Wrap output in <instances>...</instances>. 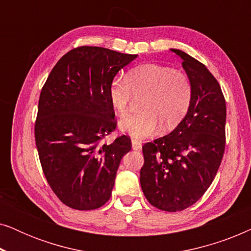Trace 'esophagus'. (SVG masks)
<instances>
[{
	"instance_id": "esophagus-1",
	"label": "esophagus",
	"mask_w": 251,
	"mask_h": 251,
	"mask_svg": "<svg viewBox=\"0 0 251 251\" xmlns=\"http://www.w3.org/2000/svg\"><path fill=\"white\" fill-rule=\"evenodd\" d=\"M131 145H132V150H135V151H140V150H142V143H140L139 140L132 139L131 140Z\"/></svg>"
}]
</instances>
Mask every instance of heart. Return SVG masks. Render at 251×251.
<instances>
[{"label":"heart","instance_id":"b5f03b06","mask_svg":"<svg viewBox=\"0 0 251 251\" xmlns=\"http://www.w3.org/2000/svg\"><path fill=\"white\" fill-rule=\"evenodd\" d=\"M145 95L143 112L121 120L120 126L133 138L143 139L159 130L174 129L186 116L192 101V84L183 72L157 64L132 68L126 81L114 80L109 85L108 99L113 109L123 116L128 112L131 97Z\"/></svg>","mask_w":251,"mask_h":251}]
</instances>
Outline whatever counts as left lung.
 Masks as SVG:
<instances>
[{"instance_id": "obj_1", "label": "left lung", "mask_w": 251, "mask_h": 251, "mask_svg": "<svg viewBox=\"0 0 251 251\" xmlns=\"http://www.w3.org/2000/svg\"><path fill=\"white\" fill-rule=\"evenodd\" d=\"M192 84L187 114L169 135L143 146L140 185L153 207L176 212L194 204L210 186L225 151L226 102L221 85L207 67L185 53Z\"/></svg>"}]
</instances>
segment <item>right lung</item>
<instances>
[{
    "label": "right lung",
    "mask_w": 251,
    "mask_h": 251,
    "mask_svg": "<svg viewBox=\"0 0 251 251\" xmlns=\"http://www.w3.org/2000/svg\"><path fill=\"white\" fill-rule=\"evenodd\" d=\"M137 54L77 47L58 60L40 94L34 126L44 176L67 207L94 210L109 200L116 171L131 150L128 136L102 140L116 128L108 89Z\"/></svg>",
    "instance_id": "add662e5"
}]
</instances>
